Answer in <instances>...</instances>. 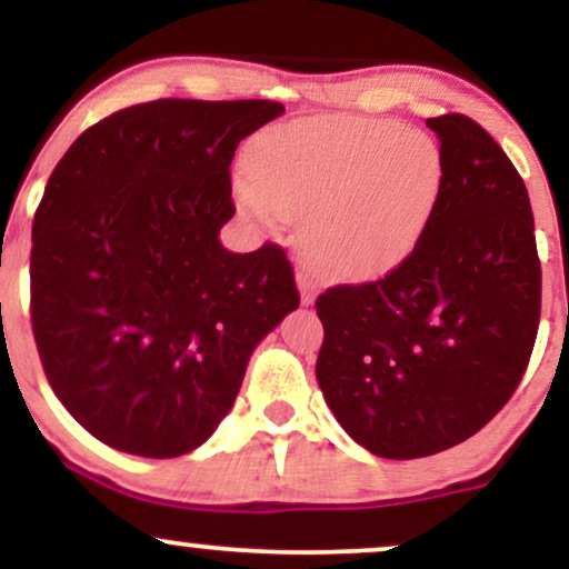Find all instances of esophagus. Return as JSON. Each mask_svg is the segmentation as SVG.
I'll return each instance as SVG.
<instances>
[{
  "label": "esophagus",
  "instance_id": "esophagus-1",
  "mask_svg": "<svg viewBox=\"0 0 569 569\" xmlns=\"http://www.w3.org/2000/svg\"><path fill=\"white\" fill-rule=\"evenodd\" d=\"M297 283L302 289V305H312V299H316V278H312V270L305 262H299Z\"/></svg>",
  "mask_w": 569,
  "mask_h": 569
}]
</instances>
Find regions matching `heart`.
<instances>
[{
	"instance_id": "b5f03b06",
	"label": "heart",
	"mask_w": 569,
	"mask_h": 569,
	"mask_svg": "<svg viewBox=\"0 0 569 569\" xmlns=\"http://www.w3.org/2000/svg\"><path fill=\"white\" fill-rule=\"evenodd\" d=\"M238 202L302 221L310 262L335 278L390 272L426 234L443 184L433 136L369 117H307L262 130L246 149Z\"/></svg>"
}]
</instances>
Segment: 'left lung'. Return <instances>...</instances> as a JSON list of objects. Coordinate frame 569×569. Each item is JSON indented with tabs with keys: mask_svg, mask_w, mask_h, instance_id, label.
<instances>
[{
	"mask_svg": "<svg viewBox=\"0 0 569 569\" xmlns=\"http://www.w3.org/2000/svg\"><path fill=\"white\" fill-rule=\"evenodd\" d=\"M443 184L426 234L388 276L318 297L316 377L352 441L415 460L471 439L506 407L540 323L525 181L466 114L430 117Z\"/></svg>",
	"mask_w": 569,
	"mask_h": 569,
	"instance_id": "left-lung-1",
	"label": "left lung"
}]
</instances>
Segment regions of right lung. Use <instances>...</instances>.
Masks as SVG:
<instances>
[{
	"label": "right lung",
	"mask_w": 569,
	"mask_h": 569,
	"mask_svg": "<svg viewBox=\"0 0 569 569\" xmlns=\"http://www.w3.org/2000/svg\"><path fill=\"white\" fill-rule=\"evenodd\" d=\"M280 112L259 98L136 103L84 130L50 173L31 227V329L58 401L107 447H200L253 348L299 307L278 243H219L234 149Z\"/></svg>",
	"instance_id": "add662e5"
}]
</instances>
